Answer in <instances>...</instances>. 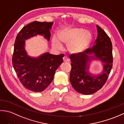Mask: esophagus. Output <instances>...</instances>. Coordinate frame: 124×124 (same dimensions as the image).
<instances>
[{"label": "esophagus", "instance_id": "1", "mask_svg": "<svg viewBox=\"0 0 124 124\" xmlns=\"http://www.w3.org/2000/svg\"><path fill=\"white\" fill-rule=\"evenodd\" d=\"M63 62H69L70 61L69 58H68L67 56H64L63 58Z\"/></svg>", "mask_w": 124, "mask_h": 124}]
</instances>
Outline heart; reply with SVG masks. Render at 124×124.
I'll return each mask as SVG.
<instances>
[{"instance_id":"1","label":"heart","mask_w":124,"mask_h":124,"mask_svg":"<svg viewBox=\"0 0 124 124\" xmlns=\"http://www.w3.org/2000/svg\"><path fill=\"white\" fill-rule=\"evenodd\" d=\"M58 38L53 36L52 39V45L54 48L61 49V44L67 45V49L72 54H78L84 51L92 40V34L82 28H65L57 33Z\"/></svg>"}]
</instances>
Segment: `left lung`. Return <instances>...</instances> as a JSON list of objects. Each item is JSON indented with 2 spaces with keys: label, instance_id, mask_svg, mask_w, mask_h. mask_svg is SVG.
I'll use <instances>...</instances> for the list:
<instances>
[{
  "label": "left lung",
  "instance_id": "obj_1",
  "mask_svg": "<svg viewBox=\"0 0 124 124\" xmlns=\"http://www.w3.org/2000/svg\"><path fill=\"white\" fill-rule=\"evenodd\" d=\"M97 36L94 45L84 52L70 55L71 70L70 81L77 92L90 95L101 89L106 83L112 67V45L105 31L96 25ZM99 60L103 70L99 75H93L89 69L92 60Z\"/></svg>",
  "mask_w": 124,
  "mask_h": 124
}]
</instances>
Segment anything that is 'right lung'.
Wrapping results in <instances>:
<instances>
[{"label":"right lung","mask_w":124,"mask_h":124,"mask_svg":"<svg viewBox=\"0 0 124 124\" xmlns=\"http://www.w3.org/2000/svg\"><path fill=\"white\" fill-rule=\"evenodd\" d=\"M52 22L34 21L23 27L16 38L12 63L22 85L29 90L41 92L51 83L55 71L63 63L64 54L58 55L46 52L34 57L25 49V40L37 35L43 36L48 41Z\"/></svg>","instance_id":"obj_1"}]
</instances>
